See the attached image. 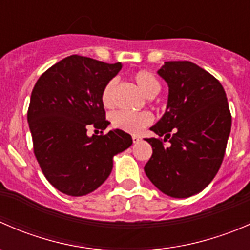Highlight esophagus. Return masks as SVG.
<instances>
[{
	"mask_svg": "<svg viewBox=\"0 0 250 250\" xmlns=\"http://www.w3.org/2000/svg\"><path fill=\"white\" fill-rule=\"evenodd\" d=\"M132 139H133V143L137 144V143H139V141L141 140V138H140V137H138V135H133Z\"/></svg>",
	"mask_w": 250,
	"mask_h": 250,
	"instance_id": "34e87169",
	"label": "esophagus"
}]
</instances>
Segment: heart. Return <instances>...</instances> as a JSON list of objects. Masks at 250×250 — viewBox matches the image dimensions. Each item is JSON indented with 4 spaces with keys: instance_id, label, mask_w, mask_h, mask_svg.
Wrapping results in <instances>:
<instances>
[{
    "instance_id": "b5f03b06",
    "label": "heart",
    "mask_w": 250,
    "mask_h": 250,
    "mask_svg": "<svg viewBox=\"0 0 250 250\" xmlns=\"http://www.w3.org/2000/svg\"><path fill=\"white\" fill-rule=\"evenodd\" d=\"M141 92L147 97H153L161 89V82L158 77L153 72L148 70H138L132 75ZM115 89L116 80L111 78L104 84L100 94L103 105L105 107H112L115 104ZM153 121L152 113L148 111H140V112H130V111H116L111 116V125L116 129H121L123 132L137 134Z\"/></svg>"
}]
</instances>
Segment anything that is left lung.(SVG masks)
I'll list each match as a JSON object with an SVG mask.
<instances>
[{
	"mask_svg": "<svg viewBox=\"0 0 250 250\" xmlns=\"http://www.w3.org/2000/svg\"><path fill=\"white\" fill-rule=\"evenodd\" d=\"M169 87L163 117L146 139L152 155L144 167L166 195L186 198L201 192L218 173L231 130L230 107L221 83L193 62H166L158 70Z\"/></svg>",
	"mask_w": 250,
	"mask_h": 250,
	"instance_id": "obj_1",
	"label": "left lung"
}]
</instances>
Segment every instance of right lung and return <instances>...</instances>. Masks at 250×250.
Here are the masks:
<instances>
[{"label": "right lung", "instance_id": "1", "mask_svg": "<svg viewBox=\"0 0 250 250\" xmlns=\"http://www.w3.org/2000/svg\"><path fill=\"white\" fill-rule=\"evenodd\" d=\"M121 67L70 55L46 70L32 89L27 121L35 157L47 180L65 195L97 190L112 170L113 156L132 145V137L121 129L87 134L109 125L100 94Z\"/></svg>", "mask_w": 250, "mask_h": 250}]
</instances>
